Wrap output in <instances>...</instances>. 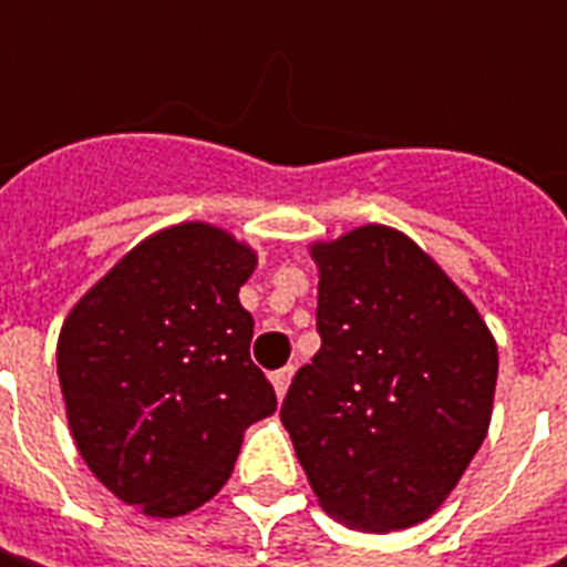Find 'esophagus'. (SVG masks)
<instances>
[{
    "label": "esophagus",
    "mask_w": 567,
    "mask_h": 567,
    "mask_svg": "<svg viewBox=\"0 0 567 567\" xmlns=\"http://www.w3.org/2000/svg\"><path fill=\"white\" fill-rule=\"evenodd\" d=\"M290 379H293V365H284V369H277V372H274L271 381H274V391H277V398H284V394H287Z\"/></svg>",
    "instance_id": "esophagus-1"
}]
</instances>
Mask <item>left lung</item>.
<instances>
[{"label":"left lung","instance_id":"left-lung-1","mask_svg":"<svg viewBox=\"0 0 567 567\" xmlns=\"http://www.w3.org/2000/svg\"><path fill=\"white\" fill-rule=\"evenodd\" d=\"M321 350L280 406L318 505L391 534L442 508L492 420L498 347L467 293L406 233L312 243Z\"/></svg>","mask_w":567,"mask_h":567}]
</instances>
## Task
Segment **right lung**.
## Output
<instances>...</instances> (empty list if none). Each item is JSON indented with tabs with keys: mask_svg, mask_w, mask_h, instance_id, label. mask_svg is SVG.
<instances>
[{
	"mask_svg": "<svg viewBox=\"0 0 567 567\" xmlns=\"http://www.w3.org/2000/svg\"><path fill=\"white\" fill-rule=\"evenodd\" d=\"M255 265L233 233L186 220L125 251L62 321L55 369L78 454L147 517L214 498L246 429L277 410L239 302Z\"/></svg>",
	"mask_w": 567,
	"mask_h": 567,
	"instance_id": "right-lung-1",
	"label": "right lung"
}]
</instances>
